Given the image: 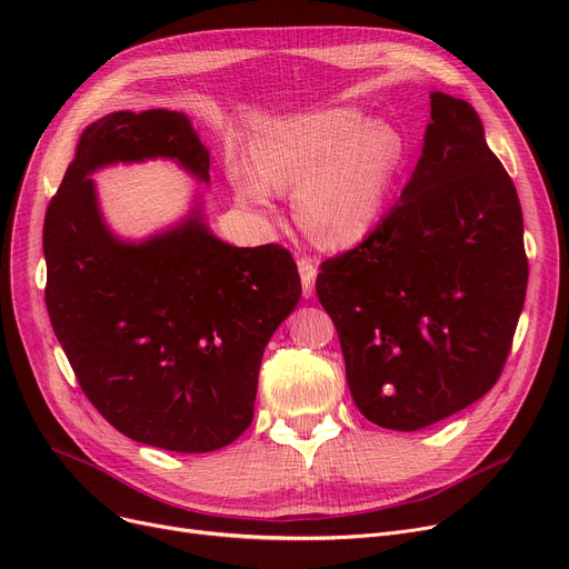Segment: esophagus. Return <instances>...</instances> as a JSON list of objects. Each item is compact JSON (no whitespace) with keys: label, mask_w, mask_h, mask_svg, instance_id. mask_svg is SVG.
Instances as JSON below:
<instances>
[{"label":"esophagus","mask_w":569,"mask_h":569,"mask_svg":"<svg viewBox=\"0 0 569 569\" xmlns=\"http://www.w3.org/2000/svg\"><path fill=\"white\" fill-rule=\"evenodd\" d=\"M297 269H300V281H302V292L305 297H311L316 290V274H318V267L311 258L302 256L297 258Z\"/></svg>","instance_id":"34e87169"}]
</instances>
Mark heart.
<instances>
[{"label": "heart", "instance_id": "obj_1", "mask_svg": "<svg viewBox=\"0 0 569 569\" xmlns=\"http://www.w3.org/2000/svg\"><path fill=\"white\" fill-rule=\"evenodd\" d=\"M403 136L357 108L292 114L253 144V166L232 163L230 182L249 204L297 187L295 212L325 247H348L380 219L403 161Z\"/></svg>", "mask_w": 569, "mask_h": 569}]
</instances>
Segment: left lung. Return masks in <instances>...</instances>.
<instances>
[{"mask_svg": "<svg viewBox=\"0 0 569 569\" xmlns=\"http://www.w3.org/2000/svg\"><path fill=\"white\" fill-rule=\"evenodd\" d=\"M429 99L422 157L399 200L316 279L355 406L392 431L431 427L491 390L528 286L512 177L468 101Z\"/></svg>", "mask_w": 569, "mask_h": 569, "instance_id": "1", "label": "left lung"}]
</instances>
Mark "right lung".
I'll return each instance as SVG.
<instances>
[{
  "mask_svg": "<svg viewBox=\"0 0 569 569\" xmlns=\"http://www.w3.org/2000/svg\"><path fill=\"white\" fill-rule=\"evenodd\" d=\"M157 157L209 182L184 112H110L82 131L46 212V307L84 397L119 433L214 452L249 429L264 346L302 283L288 249L230 247L200 209L140 244L117 239L89 174Z\"/></svg>",
  "mask_w": 569,
  "mask_h": 569,
  "instance_id": "right-lung-1",
  "label": "right lung"
}]
</instances>
